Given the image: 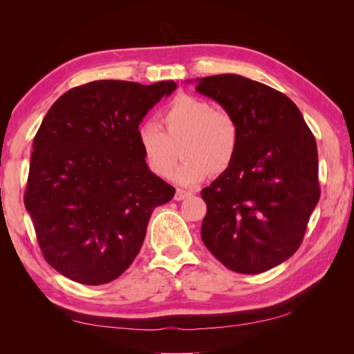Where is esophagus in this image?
Here are the masks:
<instances>
[{
  "instance_id": "esophagus-1",
  "label": "esophagus",
  "mask_w": 354,
  "mask_h": 354,
  "mask_svg": "<svg viewBox=\"0 0 354 354\" xmlns=\"http://www.w3.org/2000/svg\"><path fill=\"white\" fill-rule=\"evenodd\" d=\"M190 195H192V192H187V190H183V189H177V190H176L174 199H176V201H183V199H186V198L190 196Z\"/></svg>"
}]
</instances>
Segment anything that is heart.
I'll return each instance as SVG.
<instances>
[{
    "mask_svg": "<svg viewBox=\"0 0 354 354\" xmlns=\"http://www.w3.org/2000/svg\"><path fill=\"white\" fill-rule=\"evenodd\" d=\"M165 130L147 120L137 125L136 136L149 169L169 177L177 164L178 149L185 160L174 174L178 185L194 186L208 174L227 171L238 156L241 128L234 116L194 95L181 94L162 112Z\"/></svg>",
    "mask_w": 354,
    "mask_h": 354,
    "instance_id": "b5f03b06",
    "label": "heart"
}]
</instances>
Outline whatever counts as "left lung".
<instances>
[{"instance_id":"1","label":"left lung","mask_w":354,"mask_h":354,"mask_svg":"<svg viewBox=\"0 0 354 354\" xmlns=\"http://www.w3.org/2000/svg\"><path fill=\"white\" fill-rule=\"evenodd\" d=\"M196 82L241 128L233 165L201 192L202 241L227 269L263 273L298 250L319 202L315 136L295 103L261 82L234 73Z\"/></svg>"}]
</instances>
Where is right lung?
<instances>
[{"label": "right lung", "mask_w": 354, "mask_h": 354, "mask_svg": "<svg viewBox=\"0 0 354 354\" xmlns=\"http://www.w3.org/2000/svg\"><path fill=\"white\" fill-rule=\"evenodd\" d=\"M177 88L93 81L56 100L30 155L25 207L47 263L68 279L103 285L140 251L152 211L176 189L149 169L136 130Z\"/></svg>", "instance_id": "add662e5"}]
</instances>
